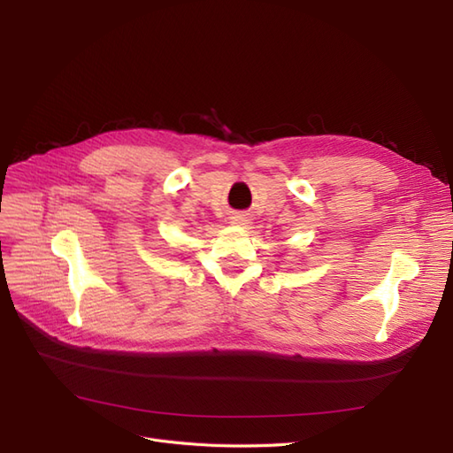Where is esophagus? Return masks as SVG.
I'll use <instances>...</instances> for the list:
<instances>
[{
    "instance_id": "esophagus-1",
    "label": "esophagus",
    "mask_w": 453,
    "mask_h": 453,
    "mask_svg": "<svg viewBox=\"0 0 453 453\" xmlns=\"http://www.w3.org/2000/svg\"><path fill=\"white\" fill-rule=\"evenodd\" d=\"M232 223H236V225H245V223H248V217L236 215V217H232Z\"/></svg>"
}]
</instances>
